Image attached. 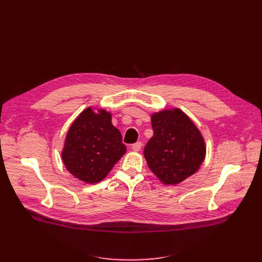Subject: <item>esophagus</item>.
<instances>
[{
    "label": "esophagus",
    "instance_id": "1",
    "mask_svg": "<svg viewBox=\"0 0 262 262\" xmlns=\"http://www.w3.org/2000/svg\"><path fill=\"white\" fill-rule=\"evenodd\" d=\"M141 147H142V143L141 142H136L132 145V150L135 151V152H138V151H140Z\"/></svg>",
    "mask_w": 262,
    "mask_h": 262
}]
</instances>
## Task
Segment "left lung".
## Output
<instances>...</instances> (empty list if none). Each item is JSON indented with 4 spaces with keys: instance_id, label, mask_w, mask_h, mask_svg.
Here are the masks:
<instances>
[{
    "instance_id": "8db88e82",
    "label": "left lung",
    "mask_w": 262,
    "mask_h": 262,
    "mask_svg": "<svg viewBox=\"0 0 262 262\" xmlns=\"http://www.w3.org/2000/svg\"><path fill=\"white\" fill-rule=\"evenodd\" d=\"M153 136L144 148L150 170L166 186H176L194 174L206 157L205 139L186 113L179 108L151 115Z\"/></svg>"
}]
</instances>
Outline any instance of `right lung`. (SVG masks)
Instances as JSON below:
<instances>
[{"instance_id":"obj_1","label":"right lung","mask_w":262,"mask_h":262,"mask_svg":"<svg viewBox=\"0 0 262 262\" xmlns=\"http://www.w3.org/2000/svg\"><path fill=\"white\" fill-rule=\"evenodd\" d=\"M126 152L112 114L89 107L71 125L61 150L67 169L85 184L102 182Z\"/></svg>"}]
</instances>
